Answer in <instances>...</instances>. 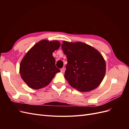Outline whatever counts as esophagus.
<instances>
[{
	"instance_id": "1",
	"label": "esophagus",
	"mask_w": 129,
	"mask_h": 129,
	"mask_svg": "<svg viewBox=\"0 0 129 129\" xmlns=\"http://www.w3.org/2000/svg\"><path fill=\"white\" fill-rule=\"evenodd\" d=\"M65 72V69L64 68H62L61 69V73H64Z\"/></svg>"
}]
</instances>
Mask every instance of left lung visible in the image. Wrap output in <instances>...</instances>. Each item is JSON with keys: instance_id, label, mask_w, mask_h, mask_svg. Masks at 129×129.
I'll list each match as a JSON object with an SVG mask.
<instances>
[{"instance_id": "8db88e82", "label": "left lung", "mask_w": 129, "mask_h": 129, "mask_svg": "<svg viewBox=\"0 0 129 129\" xmlns=\"http://www.w3.org/2000/svg\"><path fill=\"white\" fill-rule=\"evenodd\" d=\"M62 50L67 57L64 77L71 86L82 92L96 89L103 81L106 63L98 50L81 42L63 41Z\"/></svg>"}]
</instances>
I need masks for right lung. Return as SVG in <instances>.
Segmentation results:
<instances>
[{
	"instance_id": "right-lung-1",
	"label": "right lung",
	"mask_w": 129,
	"mask_h": 129,
	"mask_svg": "<svg viewBox=\"0 0 129 129\" xmlns=\"http://www.w3.org/2000/svg\"><path fill=\"white\" fill-rule=\"evenodd\" d=\"M57 40H42L35 44L20 62L19 72L28 86L39 89L48 85L60 70L55 66L53 53L59 48Z\"/></svg>"
}]
</instances>
